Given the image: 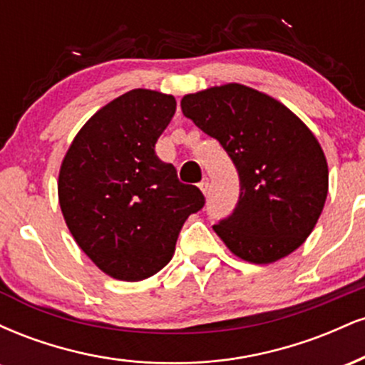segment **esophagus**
<instances>
[{
	"label": "esophagus",
	"instance_id": "obj_1",
	"mask_svg": "<svg viewBox=\"0 0 365 365\" xmlns=\"http://www.w3.org/2000/svg\"><path fill=\"white\" fill-rule=\"evenodd\" d=\"M199 188H200V190H202V194H204V195L207 194V190H209V182H207V178H204L202 182L199 183Z\"/></svg>",
	"mask_w": 365,
	"mask_h": 365
}]
</instances>
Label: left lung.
<instances>
[{"mask_svg": "<svg viewBox=\"0 0 365 365\" xmlns=\"http://www.w3.org/2000/svg\"><path fill=\"white\" fill-rule=\"evenodd\" d=\"M182 111L238 171L237 206L212 226L226 247L254 264L299 249L328 195V165L311 130L282 103L240 83L188 94Z\"/></svg>", "mask_w": 365, "mask_h": 365, "instance_id": "8db88e82", "label": "left lung"}]
</instances>
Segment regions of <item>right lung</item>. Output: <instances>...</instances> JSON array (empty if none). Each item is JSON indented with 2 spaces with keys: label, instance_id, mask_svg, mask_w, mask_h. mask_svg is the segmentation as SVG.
I'll list each match as a JSON object with an SVG mask.
<instances>
[{
  "label": "right lung",
  "instance_id": "right-lung-1",
  "mask_svg": "<svg viewBox=\"0 0 365 365\" xmlns=\"http://www.w3.org/2000/svg\"><path fill=\"white\" fill-rule=\"evenodd\" d=\"M177 111L173 96L133 89L99 110L61 163L58 195L78 247L106 274L140 282L170 262L180 230L206 204L156 142Z\"/></svg>",
  "mask_w": 365,
  "mask_h": 365
}]
</instances>
